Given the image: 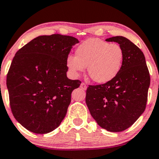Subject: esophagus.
<instances>
[{
	"mask_svg": "<svg viewBox=\"0 0 159 159\" xmlns=\"http://www.w3.org/2000/svg\"><path fill=\"white\" fill-rule=\"evenodd\" d=\"M80 87H81V89H83L84 90H86V89H87V85H86L84 83H81V85H80Z\"/></svg>",
	"mask_w": 159,
	"mask_h": 159,
	"instance_id": "1",
	"label": "esophagus"
}]
</instances>
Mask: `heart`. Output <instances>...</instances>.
Returning a JSON list of instances; mask_svg holds the SVG:
<instances>
[{
	"instance_id": "1",
	"label": "heart",
	"mask_w": 159,
	"mask_h": 159,
	"mask_svg": "<svg viewBox=\"0 0 159 159\" xmlns=\"http://www.w3.org/2000/svg\"><path fill=\"white\" fill-rule=\"evenodd\" d=\"M75 56L69 55L66 66L75 75L87 67L92 81L105 84L117 76L123 64L124 52L117 43L100 38H89L76 48Z\"/></svg>"
}]
</instances>
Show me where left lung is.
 <instances>
[{
  "mask_svg": "<svg viewBox=\"0 0 159 159\" xmlns=\"http://www.w3.org/2000/svg\"><path fill=\"white\" fill-rule=\"evenodd\" d=\"M106 41L116 42L124 57L119 73L112 81L89 85L86 104L97 124L110 132H121L133 125L146 108L150 77L144 53L123 36Z\"/></svg>",
  "mask_w": 159,
  "mask_h": 159,
  "instance_id": "left-lung-1",
  "label": "left lung"
}]
</instances>
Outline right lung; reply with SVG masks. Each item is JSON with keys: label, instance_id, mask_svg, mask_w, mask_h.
<instances>
[{"label": "right lung", "instance_id": "right-lung-1", "mask_svg": "<svg viewBox=\"0 0 159 159\" xmlns=\"http://www.w3.org/2000/svg\"><path fill=\"white\" fill-rule=\"evenodd\" d=\"M77 38L54 34L34 38L17 52L7 77L15 119L37 134L60 125L81 81L69 79L66 58Z\"/></svg>", "mask_w": 159, "mask_h": 159}]
</instances>
